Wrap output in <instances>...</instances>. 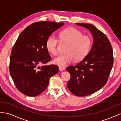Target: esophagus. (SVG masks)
<instances>
[{
    "instance_id": "esophagus-1",
    "label": "esophagus",
    "mask_w": 121,
    "mask_h": 121,
    "mask_svg": "<svg viewBox=\"0 0 121 121\" xmlns=\"http://www.w3.org/2000/svg\"><path fill=\"white\" fill-rule=\"evenodd\" d=\"M65 68L64 67H59V69L60 71H63L64 70H65Z\"/></svg>"
}]
</instances>
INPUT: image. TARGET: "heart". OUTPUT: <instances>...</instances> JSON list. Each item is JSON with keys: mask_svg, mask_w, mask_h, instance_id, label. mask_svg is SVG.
<instances>
[{"mask_svg": "<svg viewBox=\"0 0 121 121\" xmlns=\"http://www.w3.org/2000/svg\"><path fill=\"white\" fill-rule=\"evenodd\" d=\"M59 39L61 42L68 44L65 50L66 53L54 58L53 63L60 67H65L74 61H80L86 57L92 45V39L90 36L83 35L79 29L68 27L61 31ZM59 40L54 35L47 38L45 46L49 53L52 55L58 53Z\"/></svg>", "mask_w": 121, "mask_h": 121, "instance_id": "b5f03b06", "label": "heart"}]
</instances>
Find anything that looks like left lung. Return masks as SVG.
<instances>
[{
  "mask_svg": "<svg viewBox=\"0 0 121 121\" xmlns=\"http://www.w3.org/2000/svg\"><path fill=\"white\" fill-rule=\"evenodd\" d=\"M89 29L93 35L92 48L86 57L75 66L66 68L71 75L67 87L78 96L96 92L107 83L113 64V51L108 39L92 24L76 23Z\"/></svg>",
  "mask_w": 121,
  "mask_h": 121,
  "instance_id": "left-lung-1",
  "label": "left lung"
}]
</instances>
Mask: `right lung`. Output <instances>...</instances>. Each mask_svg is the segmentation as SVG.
<instances>
[{
	"instance_id": "obj_1",
	"label": "right lung",
	"mask_w": 121,
	"mask_h": 121,
	"mask_svg": "<svg viewBox=\"0 0 121 121\" xmlns=\"http://www.w3.org/2000/svg\"><path fill=\"white\" fill-rule=\"evenodd\" d=\"M64 23L42 21L25 29L13 47L9 72L20 92L29 96L41 94L48 86L50 78L59 71L57 65L45 64L51 60L46 41Z\"/></svg>"
}]
</instances>
